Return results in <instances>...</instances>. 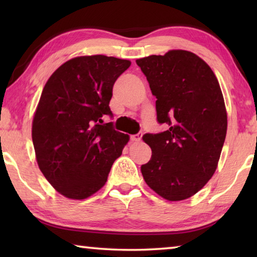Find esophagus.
<instances>
[{
    "label": "esophagus",
    "instance_id": "esophagus-1",
    "mask_svg": "<svg viewBox=\"0 0 257 257\" xmlns=\"http://www.w3.org/2000/svg\"><path fill=\"white\" fill-rule=\"evenodd\" d=\"M142 136H143L142 133H138L136 135H132V136H130V141H132V142H139L142 139Z\"/></svg>",
    "mask_w": 257,
    "mask_h": 257
}]
</instances>
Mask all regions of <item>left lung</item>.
<instances>
[{
	"instance_id": "obj_1",
	"label": "left lung",
	"mask_w": 257,
	"mask_h": 257,
	"mask_svg": "<svg viewBox=\"0 0 257 257\" xmlns=\"http://www.w3.org/2000/svg\"><path fill=\"white\" fill-rule=\"evenodd\" d=\"M136 63L158 98V122L168 127L143 136L152 156L142 175L168 201L189 198L214 175L224 144L227 111L219 81L206 62L184 50Z\"/></svg>"
}]
</instances>
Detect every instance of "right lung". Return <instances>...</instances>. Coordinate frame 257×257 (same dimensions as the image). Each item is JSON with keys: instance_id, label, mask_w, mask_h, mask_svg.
<instances>
[{"instance_id": "1", "label": "right lung", "mask_w": 257, "mask_h": 257, "mask_svg": "<svg viewBox=\"0 0 257 257\" xmlns=\"http://www.w3.org/2000/svg\"><path fill=\"white\" fill-rule=\"evenodd\" d=\"M130 64L113 56H79L47 80L33 120V144L42 173L63 196H92L122 154L129 136L102 118L113 116V85Z\"/></svg>"}]
</instances>
